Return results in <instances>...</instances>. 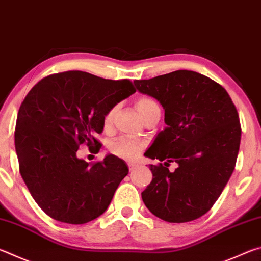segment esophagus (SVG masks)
Masks as SVG:
<instances>
[{
    "mask_svg": "<svg viewBox=\"0 0 261 261\" xmlns=\"http://www.w3.org/2000/svg\"><path fill=\"white\" fill-rule=\"evenodd\" d=\"M127 166H129V169L130 170H135V169H137V168L139 167V165H137V163H129V165H127Z\"/></svg>",
    "mask_w": 261,
    "mask_h": 261,
    "instance_id": "34e87169",
    "label": "esophagus"
}]
</instances>
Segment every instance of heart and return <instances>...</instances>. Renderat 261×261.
I'll return each instance as SVG.
<instances>
[{"label":"heart","mask_w":261,"mask_h":261,"mask_svg":"<svg viewBox=\"0 0 261 261\" xmlns=\"http://www.w3.org/2000/svg\"><path fill=\"white\" fill-rule=\"evenodd\" d=\"M155 101H153L149 98H139L136 102V108L138 110L139 114L143 116V115L147 112L148 109L153 107H156ZM115 112H116V107H113L109 109L107 113H106L103 117V124L105 126H109L110 123H112ZM146 146L145 141L134 138V137H121V138L115 139L112 141L109 145V149L114 155L118 158L126 159V160H134L137 159L143 149Z\"/></svg>","instance_id":"b5f03b06"}]
</instances>
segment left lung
I'll return each instance as SVG.
<instances>
[{
  "label": "left lung",
  "instance_id": "1",
  "mask_svg": "<svg viewBox=\"0 0 261 261\" xmlns=\"http://www.w3.org/2000/svg\"><path fill=\"white\" fill-rule=\"evenodd\" d=\"M141 94L165 109L167 126L145 156L179 165L174 173L149 165L152 182L141 192L144 204L167 222L200 218L218 200L235 169L241 143L237 109L227 91L204 74L177 70L135 81Z\"/></svg>",
  "mask_w": 261,
  "mask_h": 261
}]
</instances>
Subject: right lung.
Returning <instances> with one entry per match:
<instances>
[{"label":"right lung","instance_id":"1","mask_svg":"<svg viewBox=\"0 0 261 261\" xmlns=\"http://www.w3.org/2000/svg\"><path fill=\"white\" fill-rule=\"evenodd\" d=\"M136 92L127 79L110 81L83 71L41 79L20 105L15 147L21 177L35 202L60 222L83 224L108 208L125 161L106 155L88 166L77 156L81 144L100 149L109 109Z\"/></svg>","mask_w":261,"mask_h":261}]
</instances>
